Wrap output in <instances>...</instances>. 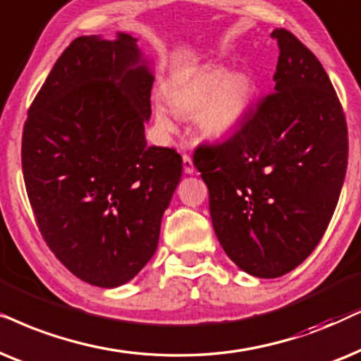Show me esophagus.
I'll list each match as a JSON object with an SVG mask.
<instances>
[{
    "mask_svg": "<svg viewBox=\"0 0 361 361\" xmlns=\"http://www.w3.org/2000/svg\"><path fill=\"white\" fill-rule=\"evenodd\" d=\"M183 170L186 175H191V173L195 171L193 161H191V157L188 155V153H183Z\"/></svg>",
    "mask_w": 361,
    "mask_h": 361,
    "instance_id": "esophagus-1",
    "label": "esophagus"
}]
</instances>
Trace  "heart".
I'll return each mask as SVG.
<instances>
[{
  "label": "heart",
  "instance_id": "heart-1",
  "mask_svg": "<svg viewBox=\"0 0 361 361\" xmlns=\"http://www.w3.org/2000/svg\"><path fill=\"white\" fill-rule=\"evenodd\" d=\"M165 104L153 107L155 127L161 135L175 132L173 114L195 115L198 130L204 137L221 140L236 133L246 122L254 99L251 75L224 67H206L171 79L163 89Z\"/></svg>",
  "mask_w": 361,
  "mask_h": 361
}]
</instances>
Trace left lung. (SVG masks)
Masks as SVG:
<instances>
[{
	"mask_svg": "<svg viewBox=\"0 0 361 361\" xmlns=\"http://www.w3.org/2000/svg\"><path fill=\"white\" fill-rule=\"evenodd\" d=\"M274 94L219 145H200L196 170L224 252L261 279L290 272L320 243L337 208L348 163L340 100L320 61L286 30H274Z\"/></svg>",
	"mask_w": 361,
	"mask_h": 361,
	"instance_id": "1",
	"label": "left lung"
}]
</instances>
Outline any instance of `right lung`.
<instances>
[{"label":"right lung","instance_id":"1","mask_svg":"<svg viewBox=\"0 0 361 361\" xmlns=\"http://www.w3.org/2000/svg\"><path fill=\"white\" fill-rule=\"evenodd\" d=\"M137 37L80 36L31 104L21 163L37 228L54 256L89 284H127L157 251L183 160L148 147L150 61Z\"/></svg>","mask_w":361,"mask_h":361}]
</instances>
